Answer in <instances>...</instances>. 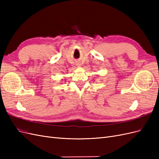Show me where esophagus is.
Returning <instances> with one entry per match:
<instances>
[{
    "instance_id": "34e87169",
    "label": "esophagus",
    "mask_w": 159,
    "mask_h": 159,
    "mask_svg": "<svg viewBox=\"0 0 159 159\" xmlns=\"http://www.w3.org/2000/svg\"><path fill=\"white\" fill-rule=\"evenodd\" d=\"M78 66H80V64H78Z\"/></svg>"
}]
</instances>
